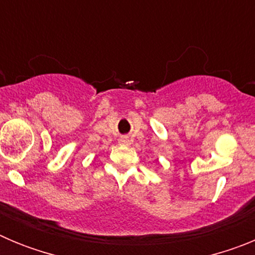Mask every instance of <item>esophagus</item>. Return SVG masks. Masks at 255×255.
I'll use <instances>...</instances> for the list:
<instances>
[{
  "label": "esophagus",
  "mask_w": 255,
  "mask_h": 255,
  "mask_svg": "<svg viewBox=\"0 0 255 255\" xmlns=\"http://www.w3.org/2000/svg\"><path fill=\"white\" fill-rule=\"evenodd\" d=\"M120 144H121V145H129L130 140H129V139H128V138H123V139H121V140H120Z\"/></svg>",
  "instance_id": "obj_1"
}]
</instances>
